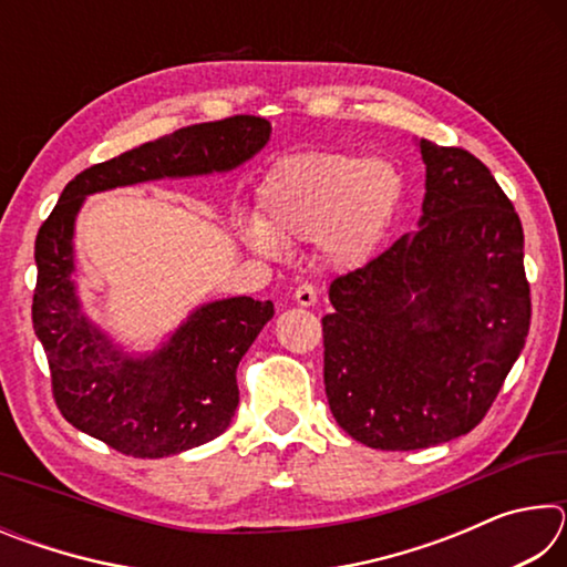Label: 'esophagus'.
<instances>
[{
    "mask_svg": "<svg viewBox=\"0 0 567 567\" xmlns=\"http://www.w3.org/2000/svg\"><path fill=\"white\" fill-rule=\"evenodd\" d=\"M295 302L300 305V307H312L315 302H318V290H315L312 285H300L295 290Z\"/></svg>",
    "mask_w": 567,
    "mask_h": 567,
    "instance_id": "esophagus-1",
    "label": "esophagus"
}]
</instances>
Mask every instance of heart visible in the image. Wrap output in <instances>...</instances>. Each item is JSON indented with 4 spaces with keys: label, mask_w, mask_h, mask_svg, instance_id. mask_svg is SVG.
<instances>
[{
    "label": "heart",
    "mask_w": 567,
    "mask_h": 567,
    "mask_svg": "<svg viewBox=\"0 0 567 567\" xmlns=\"http://www.w3.org/2000/svg\"><path fill=\"white\" fill-rule=\"evenodd\" d=\"M405 192V175L388 157L302 152L267 175L260 215L237 213L235 233L270 260L282 257L287 245L318 243L330 262L360 265L385 239Z\"/></svg>",
    "instance_id": "1"
}]
</instances>
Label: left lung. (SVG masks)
I'll list each match as a JSON object with an SVG mask.
<instances>
[{
  "mask_svg": "<svg viewBox=\"0 0 567 567\" xmlns=\"http://www.w3.org/2000/svg\"><path fill=\"white\" fill-rule=\"evenodd\" d=\"M417 229L330 285L324 392L338 425L375 450L473 430L530 330L523 225L483 162L417 140Z\"/></svg>",
  "mask_w": 567,
  "mask_h": 567,
  "instance_id": "obj_1",
  "label": "left lung"
}]
</instances>
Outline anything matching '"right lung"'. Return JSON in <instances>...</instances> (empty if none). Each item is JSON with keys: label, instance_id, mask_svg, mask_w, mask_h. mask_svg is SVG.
I'll list each match as a JSON object with an SVG mask.
<instances>
[{"label": "right lung", "instance_id": "right-lung-1", "mask_svg": "<svg viewBox=\"0 0 567 567\" xmlns=\"http://www.w3.org/2000/svg\"><path fill=\"white\" fill-rule=\"evenodd\" d=\"M265 117L237 114L165 134L76 175L34 243L32 322L66 422L132 457H167L223 435L239 402L237 364L272 320L270 300L199 305L152 352H130L84 312L74 223L94 192L165 177H203L252 159L270 142Z\"/></svg>", "mask_w": 567, "mask_h": 567}]
</instances>
